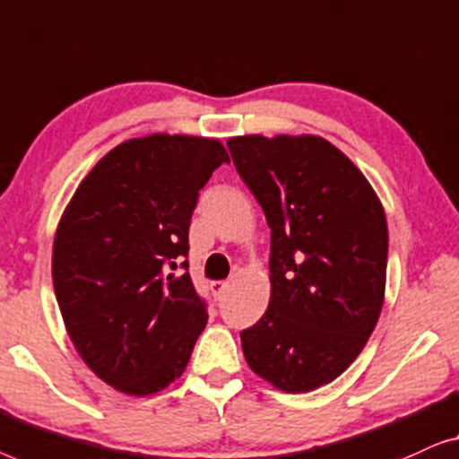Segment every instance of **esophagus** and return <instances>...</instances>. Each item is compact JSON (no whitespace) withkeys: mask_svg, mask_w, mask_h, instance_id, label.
Wrapping results in <instances>:
<instances>
[{"mask_svg":"<svg viewBox=\"0 0 459 459\" xmlns=\"http://www.w3.org/2000/svg\"><path fill=\"white\" fill-rule=\"evenodd\" d=\"M227 289H229V282H227V281H216V282H212V293H214L216 299H222L224 293H227Z\"/></svg>","mask_w":459,"mask_h":459,"instance_id":"esophagus-1","label":"esophagus"}]
</instances>
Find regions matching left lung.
Returning a JSON list of instances; mask_svg holds the SVG:
<instances>
[{"mask_svg": "<svg viewBox=\"0 0 459 459\" xmlns=\"http://www.w3.org/2000/svg\"><path fill=\"white\" fill-rule=\"evenodd\" d=\"M270 227V303L241 333L257 377L285 393L333 383L359 356L385 301L389 232L359 168L316 134L227 141Z\"/></svg>", "mask_w": 459, "mask_h": 459, "instance_id": "8db88e82", "label": "left lung"}]
</instances>
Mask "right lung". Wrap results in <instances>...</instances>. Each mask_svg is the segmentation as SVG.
Segmentation results:
<instances>
[{
  "mask_svg": "<svg viewBox=\"0 0 459 459\" xmlns=\"http://www.w3.org/2000/svg\"><path fill=\"white\" fill-rule=\"evenodd\" d=\"M229 153L218 139L156 133L108 152L54 238L51 276L68 337L126 395L166 389L208 322L183 257L199 191Z\"/></svg>",
  "mask_w": 459,
  "mask_h": 459,
  "instance_id": "1",
  "label": "right lung"
}]
</instances>
